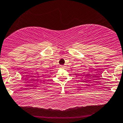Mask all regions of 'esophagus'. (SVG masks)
Listing matches in <instances>:
<instances>
[{"label":"esophagus","mask_w":123,"mask_h":123,"mask_svg":"<svg viewBox=\"0 0 123 123\" xmlns=\"http://www.w3.org/2000/svg\"><path fill=\"white\" fill-rule=\"evenodd\" d=\"M61 68H65V66H61Z\"/></svg>","instance_id":"1"}]
</instances>
